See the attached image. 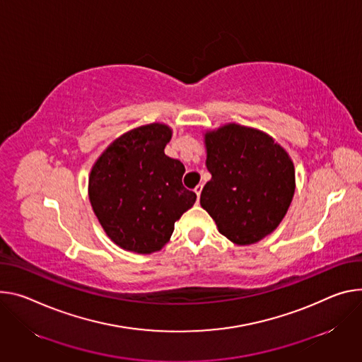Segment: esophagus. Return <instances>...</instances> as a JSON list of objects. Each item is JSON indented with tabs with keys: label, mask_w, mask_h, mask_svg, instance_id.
Returning a JSON list of instances; mask_svg holds the SVG:
<instances>
[{
	"label": "esophagus",
	"mask_w": 362,
	"mask_h": 362,
	"mask_svg": "<svg viewBox=\"0 0 362 362\" xmlns=\"http://www.w3.org/2000/svg\"><path fill=\"white\" fill-rule=\"evenodd\" d=\"M193 190H194L196 196H198V201H199V198H201V192H202V185H198V186H196Z\"/></svg>",
	"instance_id": "esophagus-1"
}]
</instances>
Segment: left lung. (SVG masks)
<instances>
[{"mask_svg": "<svg viewBox=\"0 0 362 362\" xmlns=\"http://www.w3.org/2000/svg\"><path fill=\"white\" fill-rule=\"evenodd\" d=\"M212 175L201 206L218 231L237 245L270 235L283 221L296 189L288 153L267 133L228 122L204 134Z\"/></svg>", "mask_w": 362, "mask_h": 362, "instance_id": "8db88e82", "label": "left lung"}]
</instances>
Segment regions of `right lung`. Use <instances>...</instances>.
<instances>
[{
	"mask_svg": "<svg viewBox=\"0 0 362 362\" xmlns=\"http://www.w3.org/2000/svg\"><path fill=\"white\" fill-rule=\"evenodd\" d=\"M173 131L161 122L129 129L96 158L89 202L108 238L125 251L151 254L170 241L175 222L196 194L182 185L183 164L164 154Z\"/></svg>",
	"mask_w": 362,
	"mask_h": 362,
	"instance_id": "right-lung-1",
	"label": "right lung"
}]
</instances>
